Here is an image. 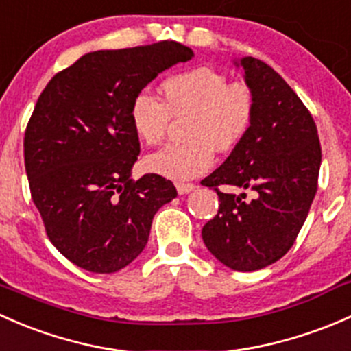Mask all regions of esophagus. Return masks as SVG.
Here are the masks:
<instances>
[{
    "mask_svg": "<svg viewBox=\"0 0 351 351\" xmlns=\"http://www.w3.org/2000/svg\"><path fill=\"white\" fill-rule=\"evenodd\" d=\"M194 184H191V182H176V189H177V193L180 194V196H182V194H187V193H191V191H194Z\"/></svg>",
    "mask_w": 351,
    "mask_h": 351,
    "instance_id": "obj_1",
    "label": "esophagus"
}]
</instances>
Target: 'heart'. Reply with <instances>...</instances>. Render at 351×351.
I'll return each mask as SVG.
<instances>
[{
  "mask_svg": "<svg viewBox=\"0 0 351 351\" xmlns=\"http://www.w3.org/2000/svg\"><path fill=\"white\" fill-rule=\"evenodd\" d=\"M164 101L142 89L130 103L132 128L149 145L165 136L172 117L191 113L186 142L167 143L145 158L154 174L172 180L196 179L215 164V149L233 150L250 132L255 118L254 91L230 82L216 69L201 66L177 72L160 86Z\"/></svg>",
  "mask_w": 351,
  "mask_h": 351,
  "instance_id": "heart-1",
  "label": "heart"
}]
</instances>
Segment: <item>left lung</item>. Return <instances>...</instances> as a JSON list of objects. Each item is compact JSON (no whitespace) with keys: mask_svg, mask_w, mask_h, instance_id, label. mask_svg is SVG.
Masks as SVG:
<instances>
[{"mask_svg":"<svg viewBox=\"0 0 351 351\" xmlns=\"http://www.w3.org/2000/svg\"><path fill=\"white\" fill-rule=\"evenodd\" d=\"M245 82L254 91L250 132L213 174L218 215L202 226V241L223 265L238 272L263 269L291 250L317 191L321 145L316 123L291 86L262 60L243 57ZM219 185L254 191L221 193Z\"/></svg>","mask_w":351,"mask_h":351,"instance_id":"8db88e82","label":"left lung"}]
</instances>
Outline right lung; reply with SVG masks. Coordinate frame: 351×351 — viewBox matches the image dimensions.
I'll list each match as a JSON object with an SVG mask.
<instances>
[{
    "label": "right lung",
    "mask_w": 351,
    "mask_h": 351,
    "mask_svg": "<svg viewBox=\"0 0 351 351\" xmlns=\"http://www.w3.org/2000/svg\"><path fill=\"white\" fill-rule=\"evenodd\" d=\"M194 57L179 42L97 50L57 72L25 132V169L47 237L67 260L111 274L136 258L152 219L177 196L158 174L132 179L140 154L130 103L162 71Z\"/></svg>",
    "instance_id": "add662e5"
}]
</instances>
